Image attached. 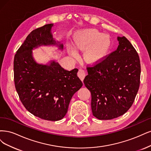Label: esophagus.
Returning <instances> with one entry per match:
<instances>
[{
	"label": "esophagus",
	"instance_id": "obj_1",
	"mask_svg": "<svg viewBox=\"0 0 151 151\" xmlns=\"http://www.w3.org/2000/svg\"><path fill=\"white\" fill-rule=\"evenodd\" d=\"M85 75H86L85 71L83 70V69H81V68L79 69L78 71V77L81 79V81L84 80Z\"/></svg>",
	"mask_w": 151,
	"mask_h": 151
}]
</instances>
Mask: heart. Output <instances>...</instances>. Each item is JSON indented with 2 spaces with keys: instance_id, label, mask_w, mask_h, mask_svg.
<instances>
[{
  "instance_id": "obj_1",
  "label": "heart",
  "mask_w": 151,
  "mask_h": 151,
  "mask_svg": "<svg viewBox=\"0 0 151 151\" xmlns=\"http://www.w3.org/2000/svg\"><path fill=\"white\" fill-rule=\"evenodd\" d=\"M74 45L77 50H86L84 58L86 62L94 63L99 61L107 54L111 46V39L107 35L101 33L94 29L79 31L74 36ZM68 52L76 57L78 53L71 47Z\"/></svg>"
}]
</instances>
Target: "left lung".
<instances>
[{"instance_id":"1","label":"left lung","mask_w":151,"mask_h":151,"mask_svg":"<svg viewBox=\"0 0 151 151\" xmlns=\"http://www.w3.org/2000/svg\"><path fill=\"white\" fill-rule=\"evenodd\" d=\"M119 45L95 64L87 67L83 80L91 92L93 116L110 120L122 115L132 105L140 79L139 56L125 37H118Z\"/></svg>"}]
</instances>
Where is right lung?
<instances>
[{
	"instance_id": "1",
	"label": "right lung",
	"mask_w": 151,
	"mask_h": 151,
	"mask_svg": "<svg viewBox=\"0 0 151 151\" xmlns=\"http://www.w3.org/2000/svg\"><path fill=\"white\" fill-rule=\"evenodd\" d=\"M52 26V24H46L27 36L14 56V80L20 100L30 113L44 120L57 121L65 116L73 95L83 83L77 68L69 71L54 61L50 65L34 61V47L56 45L51 32Z\"/></svg>"
}]
</instances>
